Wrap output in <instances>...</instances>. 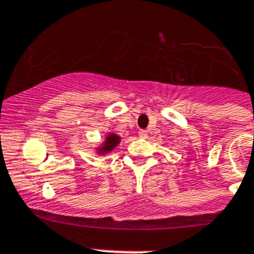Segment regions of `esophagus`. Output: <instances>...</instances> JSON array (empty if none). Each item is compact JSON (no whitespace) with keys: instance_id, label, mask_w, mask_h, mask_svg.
<instances>
[{"instance_id":"34e87169","label":"esophagus","mask_w":254,"mask_h":254,"mask_svg":"<svg viewBox=\"0 0 254 254\" xmlns=\"http://www.w3.org/2000/svg\"><path fill=\"white\" fill-rule=\"evenodd\" d=\"M138 136L141 138H146L148 137V132L145 131V129H140V131H138Z\"/></svg>"}]
</instances>
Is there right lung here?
<instances>
[{"label": "right lung", "mask_w": 254, "mask_h": 254, "mask_svg": "<svg viewBox=\"0 0 254 254\" xmlns=\"http://www.w3.org/2000/svg\"><path fill=\"white\" fill-rule=\"evenodd\" d=\"M118 142H119V136L112 133V135H109L108 137H106V141L105 144H104L103 148L100 149V153H108V151H110L112 149L116 148Z\"/></svg>", "instance_id": "right-lung-1"}]
</instances>
